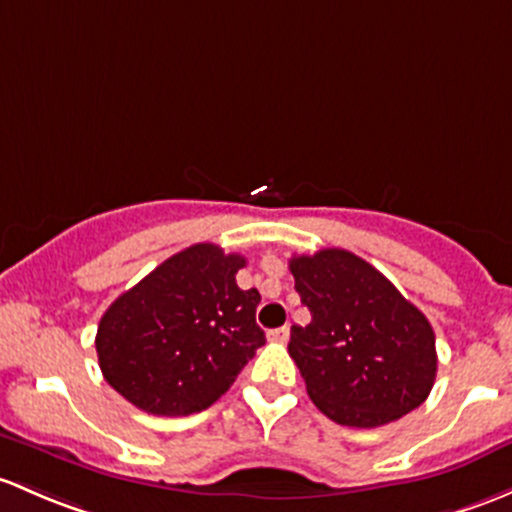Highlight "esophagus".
Instances as JSON below:
<instances>
[{
  "mask_svg": "<svg viewBox=\"0 0 512 512\" xmlns=\"http://www.w3.org/2000/svg\"><path fill=\"white\" fill-rule=\"evenodd\" d=\"M267 338L270 341H277V343H284L289 338V328L287 326H279V328H272L270 333H267Z\"/></svg>",
  "mask_w": 512,
  "mask_h": 512,
  "instance_id": "1",
  "label": "esophagus"
}]
</instances>
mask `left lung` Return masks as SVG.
I'll list each match as a JSON object with an SVG mask.
<instances>
[{
    "mask_svg": "<svg viewBox=\"0 0 512 512\" xmlns=\"http://www.w3.org/2000/svg\"><path fill=\"white\" fill-rule=\"evenodd\" d=\"M289 270L311 311V324L289 333V355L311 402L333 422L360 429L417 410L437 378L427 316L348 250L294 255Z\"/></svg>",
    "mask_w": 512,
    "mask_h": 512,
    "instance_id": "left-lung-1",
    "label": "left lung"
}]
</instances>
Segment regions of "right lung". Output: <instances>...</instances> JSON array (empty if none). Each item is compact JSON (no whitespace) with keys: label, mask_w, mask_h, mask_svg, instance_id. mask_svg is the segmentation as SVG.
Listing matches in <instances>:
<instances>
[{"label":"right lung","mask_w":512,"mask_h":512,"mask_svg":"<svg viewBox=\"0 0 512 512\" xmlns=\"http://www.w3.org/2000/svg\"><path fill=\"white\" fill-rule=\"evenodd\" d=\"M242 255L198 242L161 262L102 314L95 348L105 380L159 417L211 407L265 343L257 289H240Z\"/></svg>","instance_id":"right-lung-1"}]
</instances>
